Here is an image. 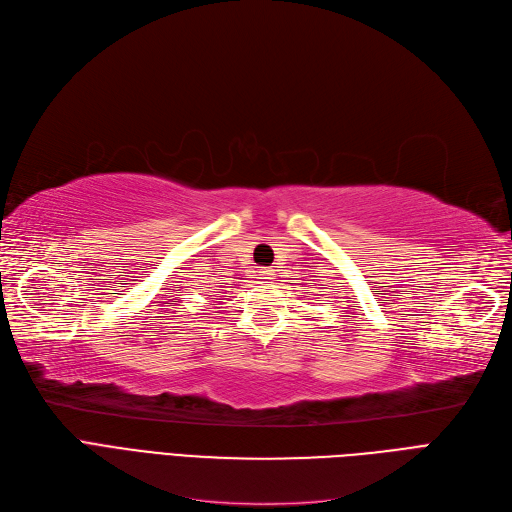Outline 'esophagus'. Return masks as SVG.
<instances>
[{
	"label": "esophagus",
	"instance_id": "1",
	"mask_svg": "<svg viewBox=\"0 0 512 512\" xmlns=\"http://www.w3.org/2000/svg\"><path fill=\"white\" fill-rule=\"evenodd\" d=\"M258 275H260V279H262V281H271V279H275V271H273V269H260V271H258Z\"/></svg>",
	"mask_w": 512,
	"mask_h": 512
}]
</instances>
